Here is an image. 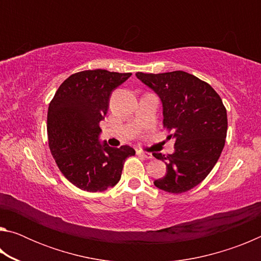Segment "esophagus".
Masks as SVG:
<instances>
[{
    "instance_id": "esophagus-1",
    "label": "esophagus",
    "mask_w": 261,
    "mask_h": 261,
    "mask_svg": "<svg viewBox=\"0 0 261 261\" xmlns=\"http://www.w3.org/2000/svg\"><path fill=\"white\" fill-rule=\"evenodd\" d=\"M138 153V155H140V156H143V158H145V159H153V155L151 153H148V152H144V151H138L137 152Z\"/></svg>"
}]
</instances>
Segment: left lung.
Returning <instances> with one entry per match:
<instances>
[{
	"label": "left lung",
	"instance_id": "8db88e82",
	"mask_svg": "<svg viewBox=\"0 0 261 261\" xmlns=\"http://www.w3.org/2000/svg\"><path fill=\"white\" fill-rule=\"evenodd\" d=\"M136 76L160 96L168 139H175L173 154L153 153L167 166L166 176L154 185L170 193L187 192L201 183L219 160L227 137V109L214 88L191 73L178 70Z\"/></svg>",
	"mask_w": 261,
	"mask_h": 261
}]
</instances>
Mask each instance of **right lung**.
Returning <instances> with one entry per match:
<instances>
[{"label": "right lung", "mask_w": 261, "mask_h": 261, "mask_svg": "<svg viewBox=\"0 0 261 261\" xmlns=\"http://www.w3.org/2000/svg\"><path fill=\"white\" fill-rule=\"evenodd\" d=\"M132 73L84 70L61 84L47 114L48 144L64 177L87 192H102L121 178L126 158L136 151L99 143V123L107 114L112 92Z\"/></svg>", "instance_id": "add662e5"}]
</instances>
